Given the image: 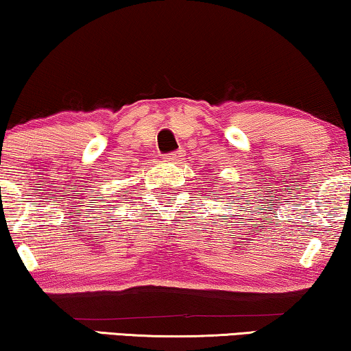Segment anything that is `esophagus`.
<instances>
[{"label":"esophagus","instance_id":"34e87169","mask_svg":"<svg viewBox=\"0 0 351 351\" xmlns=\"http://www.w3.org/2000/svg\"><path fill=\"white\" fill-rule=\"evenodd\" d=\"M182 156H184V153L180 152H172V153H167V155H165V160L169 161V162H177L182 160Z\"/></svg>","mask_w":351,"mask_h":351}]
</instances>
